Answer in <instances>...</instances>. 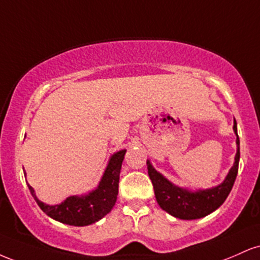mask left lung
I'll return each instance as SVG.
<instances>
[{
	"label": "left lung",
	"mask_w": 260,
	"mask_h": 260,
	"mask_svg": "<svg viewBox=\"0 0 260 260\" xmlns=\"http://www.w3.org/2000/svg\"><path fill=\"white\" fill-rule=\"evenodd\" d=\"M234 132L237 137L236 139L237 153L235 156L234 166L229 171L222 183L216 187L198 190H189L187 188L177 187L171 183L168 178L164 177L160 172H157L153 168L150 161L147 160L148 174L154 186L155 198L162 210L168 211L170 215L178 217V219L194 220L209 215L226 201L237 177L238 162H240V138L237 134L236 120L234 121Z\"/></svg>",
	"instance_id": "8db88e82"
}]
</instances>
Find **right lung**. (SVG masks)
Returning a JSON list of instances; mask_svg holds the SVG:
<instances>
[{"instance_id":"1","label":"right lung","mask_w":260,"mask_h":260,"mask_svg":"<svg viewBox=\"0 0 260 260\" xmlns=\"http://www.w3.org/2000/svg\"><path fill=\"white\" fill-rule=\"evenodd\" d=\"M126 149L117 151L110 157L99 186L84 196H71L61 204L49 205L39 201L34 189L28 184L31 196L46 215L62 223L72 226H88L99 221L111 211L118 194V181L122 161Z\"/></svg>"}]
</instances>
